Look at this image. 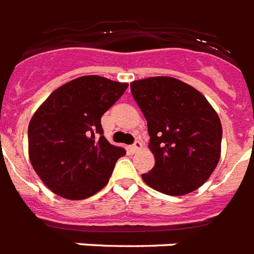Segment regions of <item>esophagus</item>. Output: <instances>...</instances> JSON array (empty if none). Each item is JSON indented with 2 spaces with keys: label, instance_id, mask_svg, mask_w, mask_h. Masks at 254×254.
Returning <instances> with one entry per match:
<instances>
[{
  "label": "esophagus",
  "instance_id": "obj_1",
  "mask_svg": "<svg viewBox=\"0 0 254 254\" xmlns=\"http://www.w3.org/2000/svg\"><path fill=\"white\" fill-rule=\"evenodd\" d=\"M141 147H143V144L140 143V141H135L132 145H129L128 149H129V152H131V153H135V152H137L139 149H141Z\"/></svg>",
  "mask_w": 254,
  "mask_h": 254
}]
</instances>
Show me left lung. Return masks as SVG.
<instances>
[{"label":"left lung","mask_w":254,"mask_h":254,"mask_svg":"<svg viewBox=\"0 0 254 254\" xmlns=\"http://www.w3.org/2000/svg\"><path fill=\"white\" fill-rule=\"evenodd\" d=\"M131 93L147 119L156 164L143 181L166 195L200 188L222 153V123L206 97L174 77L131 82Z\"/></svg>","instance_id":"1"}]
</instances>
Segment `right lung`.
Segmentation results:
<instances>
[{"label": "right lung", "mask_w": 254, "mask_h": 254, "mask_svg": "<svg viewBox=\"0 0 254 254\" xmlns=\"http://www.w3.org/2000/svg\"><path fill=\"white\" fill-rule=\"evenodd\" d=\"M128 84L82 76L50 94L28 125V157L51 191L70 200L94 195L126 155L103 136L101 117Z\"/></svg>", "instance_id": "right-lung-1"}]
</instances>
